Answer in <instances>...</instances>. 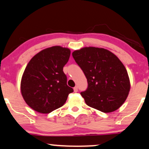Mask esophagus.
Masks as SVG:
<instances>
[{
	"label": "esophagus",
	"mask_w": 149,
	"mask_h": 149,
	"mask_svg": "<svg viewBox=\"0 0 149 149\" xmlns=\"http://www.w3.org/2000/svg\"><path fill=\"white\" fill-rule=\"evenodd\" d=\"M73 91H74V92H78V87H75L74 88H73Z\"/></svg>",
	"instance_id": "1"
}]
</instances>
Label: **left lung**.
<instances>
[{
    "mask_svg": "<svg viewBox=\"0 0 149 149\" xmlns=\"http://www.w3.org/2000/svg\"><path fill=\"white\" fill-rule=\"evenodd\" d=\"M88 82L80 93L87 105L105 113L119 109L128 97L130 79L126 67L114 53L103 48L84 47L72 53Z\"/></svg>",
    "mask_w": 149,
    "mask_h": 149,
    "instance_id": "obj_1",
    "label": "left lung"
}]
</instances>
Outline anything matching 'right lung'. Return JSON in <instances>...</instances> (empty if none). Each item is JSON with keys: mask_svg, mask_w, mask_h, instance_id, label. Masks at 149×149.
Returning <instances> with one entry per match:
<instances>
[{"mask_svg": "<svg viewBox=\"0 0 149 149\" xmlns=\"http://www.w3.org/2000/svg\"><path fill=\"white\" fill-rule=\"evenodd\" d=\"M70 54L68 48L55 46L39 52L28 62L21 78V92L33 110L50 113L62 107L73 92L63 71Z\"/></svg>", "mask_w": 149, "mask_h": 149, "instance_id": "1", "label": "right lung"}]
</instances>
